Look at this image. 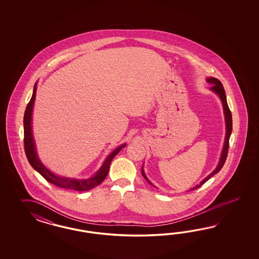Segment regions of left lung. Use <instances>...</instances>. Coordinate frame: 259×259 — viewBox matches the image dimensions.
I'll return each instance as SVG.
<instances>
[{"label": "left lung", "mask_w": 259, "mask_h": 259, "mask_svg": "<svg viewBox=\"0 0 259 259\" xmlns=\"http://www.w3.org/2000/svg\"><path fill=\"white\" fill-rule=\"evenodd\" d=\"M207 81H208V83H210V84L212 85L211 88H210V90H212V92H214L215 94L218 95V96L220 97V101L222 102L223 112H224V118H225V124H226V136H225V141H224L223 149H222L221 156H220V162H219V164L217 166V168H215L208 177H206L203 181H200L199 184H197L194 188L190 189L189 191L199 188L201 185H203L206 181H209V180L212 178V176H214L215 174H218V172H220V170H221V168L223 167V165L225 163V160H226V158H227L228 149H229V140H230V137H231V134H232V129H233L232 114H231V111H230L229 106H228L227 99H226V95H225V90H224V88H223V85H222L221 81H220V79L212 78V77L207 78ZM141 174H142L143 178L147 181V182L150 183L151 185H153V184L150 182L149 180L147 179V177L145 176L143 167L141 168Z\"/></svg>", "instance_id": "obj_1"}]
</instances>
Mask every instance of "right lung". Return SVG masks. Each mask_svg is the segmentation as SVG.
<instances>
[{
    "mask_svg": "<svg viewBox=\"0 0 259 259\" xmlns=\"http://www.w3.org/2000/svg\"><path fill=\"white\" fill-rule=\"evenodd\" d=\"M36 91H37V82L34 85L31 100L26 106L24 116V151H25V155H26L29 163L48 182L54 184L58 187L72 189V190H76V191H87V190H90V189L98 186L100 183H102V181H104V179L108 175L110 163H111L112 159L120 150L122 149L123 147H125V143L118 146L112 153H110L108 157L105 158L104 162L102 163V167L99 169V171L90 179H87V180L72 179V178H66L63 176H58L54 172H51L39 160L37 151H36V144H35V141H34L33 134H32V112H33L35 98H36Z\"/></svg>",
    "mask_w": 259,
    "mask_h": 259,
    "instance_id": "obj_1",
    "label": "right lung"
}]
</instances>
